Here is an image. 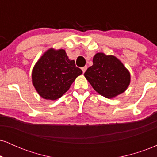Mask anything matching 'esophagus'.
I'll list each match as a JSON object with an SVG mask.
<instances>
[{
  "label": "esophagus",
  "mask_w": 157,
  "mask_h": 157,
  "mask_svg": "<svg viewBox=\"0 0 157 157\" xmlns=\"http://www.w3.org/2000/svg\"><path fill=\"white\" fill-rule=\"evenodd\" d=\"M86 69H87V66H84V67H82V72L85 73V71H86Z\"/></svg>",
  "instance_id": "esophagus-1"
}]
</instances>
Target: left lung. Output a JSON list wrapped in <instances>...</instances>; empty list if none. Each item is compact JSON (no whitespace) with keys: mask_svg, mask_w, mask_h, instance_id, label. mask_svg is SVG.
<instances>
[{"mask_svg":"<svg viewBox=\"0 0 157 157\" xmlns=\"http://www.w3.org/2000/svg\"><path fill=\"white\" fill-rule=\"evenodd\" d=\"M84 76L97 93L109 99L125 92L131 82L130 72L121 61L102 52L94 56L93 65Z\"/></svg>","mask_w":157,"mask_h":157,"instance_id":"8db88e82","label":"left lung"}]
</instances>
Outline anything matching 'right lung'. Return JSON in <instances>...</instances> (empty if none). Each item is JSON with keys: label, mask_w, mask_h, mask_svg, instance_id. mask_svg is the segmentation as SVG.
<instances>
[{"label": "right lung", "mask_w": 157, "mask_h": 157, "mask_svg": "<svg viewBox=\"0 0 157 157\" xmlns=\"http://www.w3.org/2000/svg\"><path fill=\"white\" fill-rule=\"evenodd\" d=\"M82 73L70 60L64 49L48 48L37 61L32 72V81L37 94L46 100H55L69 89Z\"/></svg>", "instance_id": "add662e5"}]
</instances>
